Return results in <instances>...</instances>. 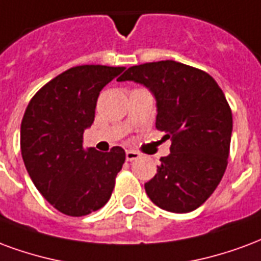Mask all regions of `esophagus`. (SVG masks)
<instances>
[{
    "instance_id": "1",
    "label": "esophagus",
    "mask_w": 261,
    "mask_h": 261,
    "mask_svg": "<svg viewBox=\"0 0 261 261\" xmlns=\"http://www.w3.org/2000/svg\"><path fill=\"white\" fill-rule=\"evenodd\" d=\"M125 157L128 161H133V160H138L140 157V154L138 151H135V150H126V153H125Z\"/></svg>"
}]
</instances>
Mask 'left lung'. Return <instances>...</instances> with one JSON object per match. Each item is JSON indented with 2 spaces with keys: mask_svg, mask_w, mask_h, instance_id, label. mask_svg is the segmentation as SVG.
Wrapping results in <instances>:
<instances>
[{
  "mask_svg": "<svg viewBox=\"0 0 261 261\" xmlns=\"http://www.w3.org/2000/svg\"><path fill=\"white\" fill-rule=\"evenodd\" d=\"M147 87L155 98V128L171 139V153L144 184L155 206L172 213L200 207L227 168L232 114L224 93L208 73L176 61L130 66L118 82Z\"/></svg>",
  "mask_w": 261,
  "mask_h": 261,
  "instance_id": "left-lung-1",
  "label": "left lung"
}]
</instances>
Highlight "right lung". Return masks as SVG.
I'll return each mask as SVG.
<instances>
[{
    "label": "right lung",
    "mask_w": 261,
    "mask_h": 261,
    "mask_svg": "<svg viewBox=\"0 0 261 261\" xmlns=\"http://www.w3.org/2000/svg\"><path fill=\"white\" fill-rule=\"evenodd\" d=\"M123 66L70 68L41 87L30 100L20 125V150L28 174L51 206L82 217L111 197L125 151L83 149V133L94 121L102 87Z\"/></svg>",
    "instance_id": "right-lung-1"
}]
</instances>
